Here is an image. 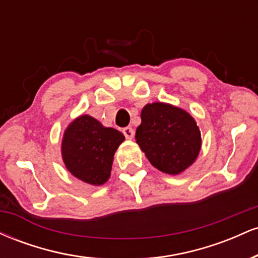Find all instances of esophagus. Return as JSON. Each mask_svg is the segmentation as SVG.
I'll return each mask as SVG.
<instances>
[{
	"label": "esophagus",
	"instance_id": "esophagus-1",
	"mask_svg": "<svg viewBox=\"0 0 258 258\" xmlns=\"http://www.w3.org/2000/svg\"><path fill=\"white\" fill-rule=\"evenodd\" d=\"M122 132L127 139H132L133 136H135V131H133L132 127H125V128L122 130Z\"/></svg>",
	"mask_w": 258,
	"mask_h": 258
}]
</instances>
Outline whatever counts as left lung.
I'll list each match as a JSON object with an SVG mask.
<instances>
[{
    "label": "left lung",
    "mask_w": 258,
    "mask_h": 258,
    "mask_svg": "<svg viewBox=\"0 0 258 258\" xmlns=\"http://www.w3.org/2000/svg\"><path fill=\"white\" fill-rule=\"evenodd\" d=\"M141 119L136 141L154 167L176 176L194 164L201 149V135L188 111L154 102L144 105Z\"/></svg>",
    "instance_id": "1"
}]
</instances>
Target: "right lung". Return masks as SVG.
I'll return each mask as SVG.
<instances>
[{"label": "right lung", "instance_id": "right-lung-1", "mask_svg": "<svg viewBox=\"0 0 258 258\" xmlns=\"http://www.w3.org/2000/svg\"><path fill=\"white\" fill-rule=\"evenodd\" d=\"M125 136L105 127L91 115H80L65 128L61 159L74 177L91 185H102L111 174L114 154Z\"/></svg>", "mask_w": 258, "mask_h": 258}]
</instances>
